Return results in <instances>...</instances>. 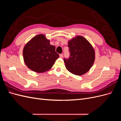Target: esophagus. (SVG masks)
Wrapping results in <instances>:
<instances>
[{
  "label": "esophagus",
  "instance_id": "esophagus-1",
  "mask_svg": "<svg viewBox=\"0 0 121 121\" xmlns=\"http://www.w3.org/2000/svg\"><path fill=\"white\" fill-rule=\"evenodd\" d=\"M60 58H63V54H60Z\"/></svg>",
  "mask_w": 121,
  "mask_h": 121
}]
</instances>
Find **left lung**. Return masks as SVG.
<instances>
[{"label": "left lung", "mask_w": 121, "mask_h": 121, "mask_svg": "<svg viewBox=\"0 0 121 121\" xmlns=\"http://www.w3.org/2000/svg\"><path fill=\"white\" fill-rule=\"evenodd\" d=\"M69 56L64 59L68 70L76 75L88 71L95 60V52L90 43L82 36H77L68 43Z\"/></svg>", "instance_id": "obj_1"}]
</instances>
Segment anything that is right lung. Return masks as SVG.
Listing matches in <instances>:
<instances>
[{
    "mask_svg": "<svg viewBox=\"0 0 121 121\" xmlns=\"http://www.w3.org/2000/svg\"><path fill=\"white\" fill-rule=\"evenodd\" d=\"M25 63L31 70L43 73L49 70L59 57L56 47L50 44L45 36L40 34L28 42L23 49Z\"/></svg>",
    "mask_w": 121,
    "mask_h": 121,
    "instance_id": "1",
    "label": "right lung"
}]
</instances>
